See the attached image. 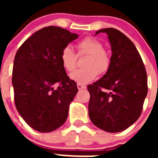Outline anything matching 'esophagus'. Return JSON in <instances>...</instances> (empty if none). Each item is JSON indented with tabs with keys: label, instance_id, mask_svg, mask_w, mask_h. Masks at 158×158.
I'll list each match as a JSON object with an SVG mask.
<instances>
[{
	"label": "esophagus",
	"instance_id": "esophagus-1",
	"mask_svg": "<svg viewBox=\"0 0 158 158\" xmlns=\"http://www.w3.org/2000/svg\"><path fill=\"white\" fill-rule=\"evenodd\" d=\"M77 88L79 90H81V89H86V86L84 85H82V84H79V83H77Z\"/></svg>",
	"mask_w": 158,
	"mask_h": 158
}]
</instances>
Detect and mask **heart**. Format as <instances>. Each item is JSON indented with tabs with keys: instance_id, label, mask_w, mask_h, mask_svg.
<instances>
[{
	"instance_id": "heart-1",
	"label": "heart",
	"mask_w": 158,
	"mask_h": 158,
	"mask_svg": "<svg viewBox=\"0 0 158 158\" xmlns=\"http://www.w3.org/2000/svg\"><path fill=\"white\" fill-rule=\"evenodd\" d=\"M76 48L79 56L87 55V57L83 64L85 68L76 70L70 75L73 81L79 84L88 83L94 80L98 74H104L109 70L111 58L99 40L87 36L78 43ZM60 60L64 69L69 73L76 68L77 56L70 46L63 49Z\"/></svg>"
}]
</instances>
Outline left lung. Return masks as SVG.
<instances>
[{
    "label": "left lung",
    "instance_id": "left-lung-1",
    "mask_svg": "<svg viewBox=\"0 0 158 158\" xmlns=\"http://www.w3.org/2000/svg\"><path fill=\"white\" fill-rule=\"evenodd\" d=\"M99 33L108 35L112 54L107 73L88 85L89 115L98 128L120 132L141 115L148 94L147 73L138 49L124 33L114 28L99 30L95 35Z\"/></svg>",
    "mask_w": 158,
    "mask_h": 158
}]
</instances>
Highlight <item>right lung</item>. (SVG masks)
I'll return each mask as SVG.
<instances>
[{"label":"right lung","mask_w":158,"mask_h":158,"mask_svg":"<svg viewBox=\"0 0 158 158\" xmlns=\"http://www.w3.org/2000/svg\"><path fill=\"white\" fill-rule=\"evenodd\" d=\"M78 37L69 30L49 26L33 33L16 53L12 73L15 106L34 130L52 131L66 121L78 89L66 74L60 54ZM57 82L60 85L55 89Z\"/></svg>","instance_id":"1"}]
</instances>
